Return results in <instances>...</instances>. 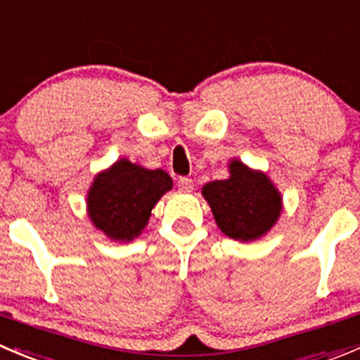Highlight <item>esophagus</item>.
I'll return each instance as SVG.
<instances>
[{
  "instance_id": "1",
  "label": "esophagus",
  "mask_w": 360,
  "mask_h": 360,
  "mask_svg": "<svg viewBox=\"0 0 360 360\" xmlns=\"http://www.w3.org/2000/svg\"><path fill=\"white\" fill-rule=\"evenodd\" d=\"M177 186H179L181 191H191L193 190V181L190 177H179L177 179Z\"/></svg>"
}]
</instances>
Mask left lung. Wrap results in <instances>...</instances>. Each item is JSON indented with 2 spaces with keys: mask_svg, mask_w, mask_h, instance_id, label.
I'll list each match as a JSON object with an SVG mask.
<instances>
[{
  "mask_svg": "<svg viewBox=\"0 0 360 360\" xmlns=\"http://www.w3.org/2000/svg\"><path fill=\"white\" fill-rule=\"evenodd\" d=\"M223 233L236 240H253L276 223L281 197L267 176L233 160L230 177L207 183L202 190Z\"/></svg>",
  "mask_w": 360,
  "mask_h": 360,
  "instance_id": "left-lung-1",
  "label": "left lung"
}]
</instances>
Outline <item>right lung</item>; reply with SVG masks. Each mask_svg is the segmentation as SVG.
Segmentation results:
<instances>
[{
  "label": "right lung",
  "mask_w": 360,
  "mask_h": 360,
  "mask_svg": "<svg viewBox=\"0 0 360 360\" xmlns=\"http://www.w3.org/2000/svg\"><path fill=\"white\" fill-rule=\"evenodd\" d=\"M172 179L165 170H146L120 160L100 174L87 195L89 218L114 240H131L148 225L153 207Z\"/></svg>",
  "instance_id": "1"
}]
</instances>
